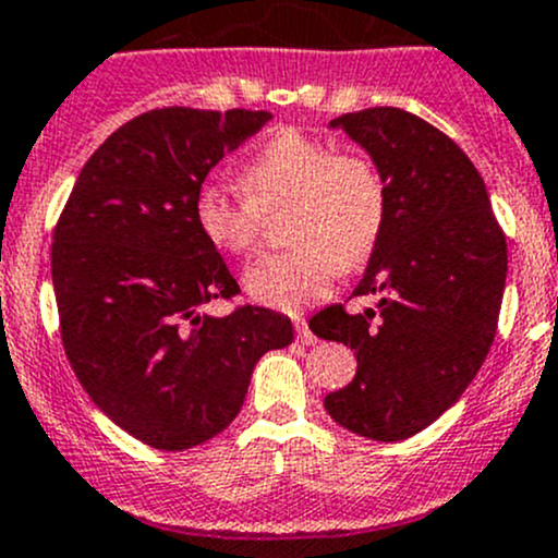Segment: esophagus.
I'll list each match as a JSON object with an SVG mask.
<instances>
[{"mask_svg":"<svg viewBox=\"0 0 558 558\" xmlns=\"http://www.w3.org/2000/svg\"><path fill=\"white\" fill-rule=\"evenodd\" d=\"M295 333H299V339L304 344H315L317 342V337H315V333H312L310 323H306L304 317H295Z\"/></svg>","mask_w":558,"mask_h":558,"instance_id":"obj_1","label":"esophagus"}]
</instances>
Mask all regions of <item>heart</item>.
<instances>
[{
  "label": "heart",
  "instance_id": "b5f03b06",
  "mask_svg": "<svg viewBox=\"0 0 558 558\" xmlns=\"http://www.w3.org/2000/svg\"><path fill=\"white\" fill-rule=\"evenodd\" d=\"M246 196L203 185L194 221L208 243L227 254H248L259 241L263 214L293 205L288 241L293 248L265 254L243 276V288L270 310H301L323 299L337 270L362 268L384 235L389 194L375 163L342 156L301 131H276L243 167Z\"/></svg>",
  "mask_w": 558,
  "mask_h": 558
}]
</instances>
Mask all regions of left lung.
<instances>
[{
	"label": "left lung",
	"mask_w": 558,
	"mask_h": 558,
	"mask_svg": "<svg viewBox=\"0 0 558 558\" xmlns=\"http://www.w3.org/2000/svg\"><path fill=\"white\" fill-rule=\"evenodd\" d=\"M373 158L389 194L384 235L353 295L378 304L310 320L355 350V378L323 400L328 416L373 441H402L454 405L496 337L507 238L485 180L463 150L411 111L375 106L328 123Z\"/></svg>",
	"instance_id": "1"
}]
</instances>
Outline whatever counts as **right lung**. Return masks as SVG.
I'll return each mask as SVG.
<instances>
[{"mask_svg": "<svg viewBox=\"0 0 558 558\" xmlns=\"http://www.w3.org/2000/svg\"><path fill=\"white\" fill-rule=\"evenodd\" d=\"M270 111L153 109L93 153L51 246L62 344L89 400L163 452L210 441L241 411L259 355L293 342L263 306L203 312L238 282L194 221L210 169Z\"/></svg>", "mask_w": 558, "mask_h": 558, "instance_id": "right-lung-1", "label": "right lung"}]
</instances>
